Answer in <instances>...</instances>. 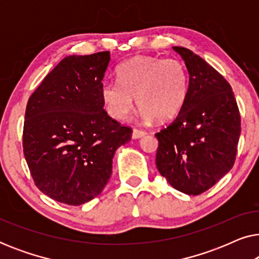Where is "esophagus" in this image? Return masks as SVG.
Listing matches in <instances>:
<instances>
[{
	"instance_id": "34e87169",
	"label": "esophagus",
	"mask_w": 259,
	"mask_h": 259,
	"mask_svg": "<svg viewBox=\"0 0 259 259\" xmlns=\"http://www.w3.org/2000/svg\"><path fill=\"white\" fill-rule=\"evenodd\" d=\"M145 136H146V132H145V131L138 130V128L133 130V133H132L133 139H139V138H143Z\"/></svg>"
}]
</instances>
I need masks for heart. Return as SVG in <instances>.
<instances>
[{
    "instance_id": "1",
    "label": "heart",
    "mask_w": 259,
    "mask_h": 259,
    "mask_svg": "<svg viewBox=\"0 0 259 259\" xmlns=\"http://www.w3.org/2000/svg\"><path fill=\"white\" fill-rule=\"evenodd\" d=\"M116 75L118 81H105L101 86L102 101L112 118H126L134 98L146 121H168L185 105L190 77L178 59L137 56L120 65Z\"/></svg>"
}]
</instances>
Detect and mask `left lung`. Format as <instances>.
<instances>
[{"label":"left lung","instance_id":"obj_1","mask_svg":"<svg viewBox=\"0 0 259 259\" xmlns=\"http://www.w3.org/2000/svg\"><path fill=\"white\" fill-rule=\"evenodd\" d=\"M189 94L177 118L160 132L155 164L180 192L198 196L221 180L236 160L240 114L230 83L213 67L184 47Z\"/></svg>","mask_w":259,"mask_h":259}]
</instances>
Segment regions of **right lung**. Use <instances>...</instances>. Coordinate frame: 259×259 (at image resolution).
Masks as SVG:
<instances>
[{
	"label": "right lung",
	"mask_w": 259,
	"mask_h": 259,
	"mask_svg": "<svg viewBox=\"0 0 259 259\" xmlns=\"http://www.w3.org/2000/svg\"><path fill=\"white\" fill-rule=\"evenodd\" d=\"M109 60V52L67 56L28 100L24 158L37 189L60 203L77 206L99 196L116 148L132 137L104 109Z\"/></svg>",
	"instance_id": "add662e5"
}]
</instances>
